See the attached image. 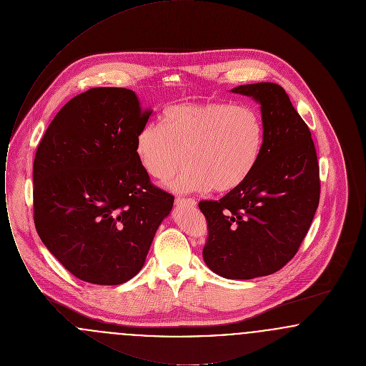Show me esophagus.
Listing matches in <instances>:
<instances>
[{"instance_id":"esophagus-1","label":"esophagus","mask_w":366,"mask_h":366,"mask_svg":"<svg viewBox=\"0 0 366 366\" xmlns=\"http://www.w3.org/2000/svg\"><path fill=\"white\" fill-rule=\"evenodd\" d=\"M175 204H177V206H191V207H194V206H196V202H194L193 199L178 197V199H175Z\"/></svg>"}]
</instances>
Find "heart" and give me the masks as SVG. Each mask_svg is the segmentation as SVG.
I'll use <instances>...</instances> for the list:
<instances>
[{
	"label": "heart",
	"mask_w": 366,
	"mask_h": 366,
	"mask_svg": "<svg viewBox=\"0 0 366 366\" xmlns=\"http://www.w3.org/2000/svg\"><path fill=\"white\" fill-rule=\"evenodd\" d=\"M263 123L249 105L184 103L170 107L163 124H145L136 137V157L142 169L169 182L178 193L230 191L243 184L258 163Z\"/></svg>",
	"instance_id": "1"
}]
</instances>
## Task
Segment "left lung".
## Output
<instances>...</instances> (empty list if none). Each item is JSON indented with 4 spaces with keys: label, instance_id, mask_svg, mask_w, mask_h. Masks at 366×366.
<instances>
[{
    "label": "left lung",
    "instance_id": "obj_1",
    "mask_svg": "<svg viewBox=\"0 0 366 366\" xmlns=\"http://www.w3.org/2000/svg\"><path fill=\"white\" fill-rule=\"evenodd\" d=\"M261 105L263 147L243 184L219 200H202L209 237L203 259L229 280L276 273L295 257L320 202L312 133L285 90L259 82L233 87Z\"/></svg>",
    "mask_w": 366,
    "mask_h": 366
}]
</instances>
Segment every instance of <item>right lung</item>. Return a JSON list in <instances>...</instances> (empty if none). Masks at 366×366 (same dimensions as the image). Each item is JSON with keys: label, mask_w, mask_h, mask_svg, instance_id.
Segmentation results:
<instances>
[{"label": "right lung", "mask_w": 366, "mask_h": 366, "mask_svg": "<svg viewBox=\"0 0 366 366\" xmlns=\"http://www.w3.org/2000/svg\"><path fill=\"white\" fill-rule=\"evenodd\" d=\"M152 111L133 90L71 99L41 139L33 167L35 229L70 273L99 285L133 279L174 196L151 184L136 137Z\"/></svg>", "instance_id": "add662e5"}]
</instances>
